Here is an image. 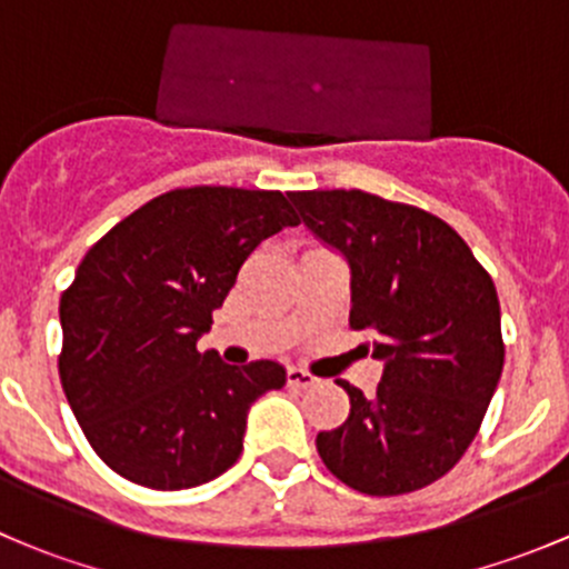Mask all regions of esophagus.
I'll return each mask as SVG.
<instances>
[{
  "label": "esophagus",
  "instance_id": "obj_1",
  "mask_svg": "<svg viewBox=\"0 0 569 569\" xmlns=\"http://www.w3.org/2000/svg\"><path fill=\"white\" fill-rule=\"evenodd\" d=\"M286 377H289V386H295V388H311V386H317V377L308 375L306 369H295V366H291V369L286 371Z\"/></svg>",
  "mask_w": 569,
  "mask_h": 569
}]
</instances>
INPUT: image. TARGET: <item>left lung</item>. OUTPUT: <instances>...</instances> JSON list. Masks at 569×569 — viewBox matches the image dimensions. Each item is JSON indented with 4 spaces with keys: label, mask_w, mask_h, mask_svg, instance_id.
<instances>
[{
    "label": "left lung",
    "mask_w": 569,
    "mask_h": 569,
    "mask_svg": "<svg viewBox=\"0 0 569 569\" xmlns=\"http://www.w3.org/2000/svg\"><path fill=\"white\" fill-rule=\"evenodd\" d=\"M308 231L349 263V325L375 336L382 380L349 382V418L317 435L321 462L366 496H401L449 473L476 438L503 369L496 283L429 211L360 189L291 192Z\"/></svg>",
    "instance_id": "1"
}]
</instances>
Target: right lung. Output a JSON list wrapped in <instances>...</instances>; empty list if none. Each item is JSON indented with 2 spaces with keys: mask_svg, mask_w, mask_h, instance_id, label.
I'll list each match as a JSON object with an SVG mask.
<instances>
[{
  "mask_svg": "<svg viewBox=\"0 0 569 569\" xmlns=\"http://www.w3.org/2000/svg\"><path fill=\"white\" fill-rule=\"evenodd\" d=\"M300 226L283 192L173 189L101 237L60 300V382L96 455L151 490H187L242 455L250 405L286 386L274 360L198 352L211 311L263 239Z\"/></svg>",
  "mask_w": 569,
  "mask_h": 569,
  "instance_id": "obj_1",
  "label": "right lung"
}]
</instances>
